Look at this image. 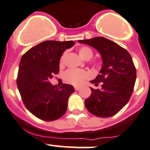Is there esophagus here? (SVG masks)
<instances>
[{
    "label": "esophagus",
    "instance_id": "1",
    "mask_svg": "<svg viewBox=\"0 0 150 150\" xmlns=\"http://www.w3.org/2000/svg\"><path fill=\"white\" fill-rule=\"evenodd\" d=\"M80 89H81V87H80V86H75V90H76V91H78Z\"/></svg>",
    "mask_w": 150,
    "mask_h": 150
}]
</instances>
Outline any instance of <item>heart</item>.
I'll list each match as a JSON object with an SVG mask.
<instances>
[{"mask_svg": "<svg viewBox=\"0 0 150 150\" xmlns=\"http://www.w3.org/2000/svg\"><path fill=\"white\" fill-rule=\"evenodd\" d=\"M79 55L83 58V60H89L92 58L93 55V52L90 48L86 47H81L80 49ZM64 55L63 54L61 58V62L62 63L64 59ZM89 77V74L84 70H81V69H70L67 70L64 73V79L66 81L69 83L74 85H80L85 80L87 79Z\"/></svg>", "mask_w": 150, "mask_h": 150, "instance_id": "heart-1", "label": "heart"}]
</instances>
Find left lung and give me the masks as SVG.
Wrapping results in <instances>:
<instances>
[{
	"mask_svg": "<svg viewBox=\"0 0 150 150\" xmlns=\"http://www.w3.org/2000/svg\"><path fill=\"white\" fill-rule=\"evenodd\" d=\"M80 43L96 49L101 56L99 74L91 83L101 89L91 88L85 107L94 115L108 117L117 113L128 103L136 80V69L129 53L115 42L103 37L79 40Z\"/></svg>",
	"mask_w": 150,
	"mask_h": 150,
	"instance_id": "8db88e82",
	"label": "left lung"
}]
</instances>
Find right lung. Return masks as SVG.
<instances>
[{
    "instance_id": "add662e5",
    "label": "right lung",
    "mask_w": 150,
    "mask_h": 150,
    "mask_svg": "<svg viewBox=\"0 0 150 150\" xmlns=\"http://www.w3.org/2000/svg\"><path fill=\"white\" fill-rule=\"evenodd\" d=\"M72 40L42 42L21 57L17 86L25 107L33 115L45 121L58 119L65 114L68 99L75 92L73 86L64 83L58 87L50 80L59 72L60 59Z\"/></svg>"
}]
</instances>
